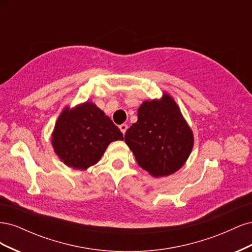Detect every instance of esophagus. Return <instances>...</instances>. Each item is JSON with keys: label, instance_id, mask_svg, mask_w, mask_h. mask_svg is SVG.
I'll use <instances>...</instances> for the list:
<instances>
[{"label": "esophagus", "instance_id": "esophagus-1", "mask_svg": "<svg viewBox=\"0 0 252 252\" xmlns=\"http://www.w3.org/2000/svg\"><path fill=\"white\" fill-rule=\"evenodd\" d=\"M127 128H128V126H127L126 124H122V125H120V129H121V131L123 132V134H125L126 130H127Z\"/></svg>", "mask_w": 252, "mask_h": 252}]
</instances>
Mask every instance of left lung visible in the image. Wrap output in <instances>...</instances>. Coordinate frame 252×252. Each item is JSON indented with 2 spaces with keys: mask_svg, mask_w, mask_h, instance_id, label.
<instances>
[{
  "mask_svg": "<svg viewBox=\"0 0 252 252\" xmlns=\"http://www.w3.org/2000/svg\"><path fill=\"white\" fill-rule=\"evenodd\" d=\"M125 142L143 169L154 177H164L186 162L193 146V135L178 105L164 94L161 101L141 105L138 122L126 131Z\"/></svg>",
  "mask_w": 252,
  "mask_h": 252,
  "instance_id": "obj_1",
  "label": "left lung"
}]
</instances>
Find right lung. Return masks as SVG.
I'll use <instances>...</instances> for the list:
<instances>
[{
  "label": "right lung",
  "mask_w": 252,
  "mask_h": 252,
  "mask_svg": "<svg viewBox=\"0 0 252 252\" xmlns=\"http://www.w3.org/2000/svg\"><path fill=\"white\" fill-rule=\"evenodd\" d=\"M123 139L118 126L94 104L86 102L61 113L51 142L61 161L86 169L100 161L111 142Z\"/></svg>",
  "instance_id": "1"
}]
</instances>
